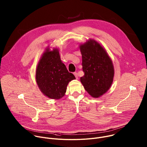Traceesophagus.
I'll return each instance as SVG.
<instances>
[{
    "label": "esophagus",
    "instance_id": "1",
    "mask_svg": "<svg viewBox=\"0 0 147 147\" xmlns=\"http://www.w3.org/2000/svg\"><path fill=\"white\" fill-rule=\"evenodd\" d=\"M74 75L75 76V77H76V79H78V74H77V73H74Z\"/></svg>",
    "mask_w": 147,
    "mask_h": 147
}]
</instances>
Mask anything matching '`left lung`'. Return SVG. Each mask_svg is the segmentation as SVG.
<instances>
[{
    "mask_svg": "<svg viewBox=\"0 0 147 147\" xmlns=\"http://www.w3.org/2000/svg\"><path fill=\"white\" fill-rule=\"evenodd\" d=\"M84 76L80 78L86 91L93 97L98 98L111 87L115 69L106 50L96 40L90 39L80 45Z\"/></svg>",
    "mask_w": 147,
    "mask_h": 147,
    "instance_id": "8db88e82",
    "label": "left lung"
}]
</instances>
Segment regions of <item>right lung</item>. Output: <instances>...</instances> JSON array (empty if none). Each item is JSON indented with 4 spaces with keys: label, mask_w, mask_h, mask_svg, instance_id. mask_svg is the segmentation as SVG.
<instances>
[{
    "label": "right lung",
    "mask_w": 147,
    "mask_h": 147,
    "mask_svg": "<svg viewBox=\"0 0 147 147\" xmlns=\"http://www.w3.org/2000/svg\"><path fill=\"white\" fill-rule=\"evenodd\" d=\"M74 79L62 62L59 49L50 50L49 46L47 47L35 71L36 82L40 92L49 98L59 100L65 96L69 82Z\"/></svg>",
    "instance_id": "right-lung-1"
}]
</instances>
